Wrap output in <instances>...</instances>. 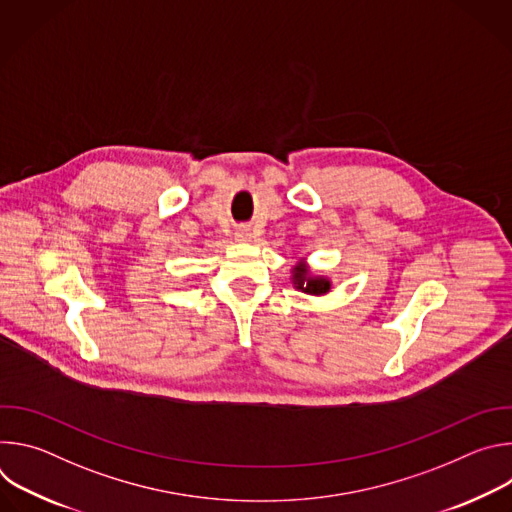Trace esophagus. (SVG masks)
<instances>
[{
  "label": "esophagus",
  "mask_w": 512,
  "mask_h": 512,
  "mask_svg": "<svg viewBox=\"0 0 512 512\" xmlns=\"http://www.w3.org/2000/svg\"><path fill=\"white\" fill-rule=\"evenodd\" d=\"M251 239H253V233H251L249 227H239V229L235 231V241H239V243H249Z\"/></svg>",
  "instance_id": "34e87169"
}]
</instances>
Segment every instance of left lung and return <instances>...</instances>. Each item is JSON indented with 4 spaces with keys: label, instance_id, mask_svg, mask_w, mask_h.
I'll use <instances>...</instances> for the list:
<instances>
[{
    "label": "left lung",
    "instance_id": "obj_1",
    "mask_svg": "<svg viewBox=\"0 0 512 512\" xmlns=\"http://www.w3.org/2000/svg\"><path fill=\"white\" fill-rule=\"evenodd\" d=\"M291 283L302 294L308 296H326L328 291L332 289V281L326 275H316L310 271L308 261L302 257L296 265H291Z\"/></svg>",
    "mask_w": 512,
    "mask_h": 512
}]
</instances>
